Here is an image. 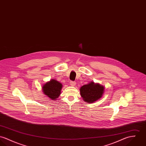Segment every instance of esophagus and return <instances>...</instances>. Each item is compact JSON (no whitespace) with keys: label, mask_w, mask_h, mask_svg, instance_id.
Masks as SVG:
<instances>
[{"label":"esophagus","mask_w":146,"mask_h":146,"mask_svg":"<svg viewBox=\"0 0 146 146\" xmlns=\"http://www.w3.org/2000/svg\"><path fill=\"white\" fill-rule=\"evenodd\" d=\"M70 84L72 86H74L76 85V82H71L70 83Z\"/></svg>","instance_id":"34e87169"}]
</instances>
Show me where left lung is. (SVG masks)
<instances>
[{
  "label": "left lung",
  "instance_id": "8db88e82",
  "mask_svg": "<svg viewBox=\"0 0 146 146\" xmlns=\"http://www.w3.org/2000/svg\"><path fill=\"white\" fill-rule=\"evenodd\" d=\"M80 90L83 101L87 103H93L102 97L105 87L99 83L91 82L82 86Z\"/></svg>",
  "mask_w": 146,
  "mask_h": 146
}]
</instances>
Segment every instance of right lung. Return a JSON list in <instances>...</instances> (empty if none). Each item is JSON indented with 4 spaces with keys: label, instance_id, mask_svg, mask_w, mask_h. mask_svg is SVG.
<instances>
[{
    "label": "right lung",
    "instance_id": "right-lung-1",
    "mask_svg": "<svg viewBox=\"0 0 146 146\" xmlns=\"http://www.w3.org/2000/svg\"><path fill=\"white\" fill-rule=\"evenodd\" d=\"M62 84L55 79H51L46 82L42 87V92L51 100L55 101L61 94Z\"/></svg>",
    "mask_w": 146,
    "mask_h": 146
}]
</instances>
